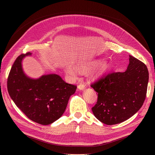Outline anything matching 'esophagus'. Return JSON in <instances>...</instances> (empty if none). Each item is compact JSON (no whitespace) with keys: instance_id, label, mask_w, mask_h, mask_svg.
Returning a JSON list of instances; mask_svg holds the SVG:
<instances>
[{"instance_id":"34e87169","label":"esophagus","mask_w":155,"mask_h":155,"mask_svg":"<svg viewBox=\"0 0 155 155\" xmlns=\"http://www.w3.org/2000/svg\"><path fill=\"white\" fill-rule=\"evenodd\" d=\"M85 85H83V84H79V85L78 86V89H79V90H81V91H83V90H84V89H85Z\"/></svg>"}]
</instances>
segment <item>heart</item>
<instances>
[{"label": "heart", "instance_id": "heart-1", "mask_svg": "<svg viewBox=\"0 0 155 155\" xmlns=\"http://www.w3.org/2000/svg\"><path fill=\"white\" fill-rule=\"evenodd\" d=\"M103 61L101 59H96V60H93L91 61H89L87 63H83L81 64H79L78 65V70H80L82 72H87L89 70H91L92 69L97 68V70L94 72L91 73L89 74V77H90L91 79H94L97 77H98L100 75H101L103 73L105 72L107 70H108L109 67V64L104 63L103 64ZM65 70H66V72L68 74V76L71 78V79H74L76 78L77 76V70L75 69L74 67L72 66H69L67 67L66 68H65Z\"/></svg>", "mask_w": 155, "mask_h": 155}]
</instances>
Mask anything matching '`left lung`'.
<instances>
[{"label": "left lung", "instance_id": "left-lung-1", "mask_svg": "<svg viewBox=\"0 0 155 155\" xmlns=\"http://www.w3.org/2000/svg\"><path fill=\"white\" fill-rule=\"evenodd\" d=\"M149 72L143 63L129 55V63L124 72H112L91 85L97 92L94 115L106 125L128 120L140 110L146 97Z\"/></svg>", "mask_w": 155, "mask_h": 155}]
</instances>
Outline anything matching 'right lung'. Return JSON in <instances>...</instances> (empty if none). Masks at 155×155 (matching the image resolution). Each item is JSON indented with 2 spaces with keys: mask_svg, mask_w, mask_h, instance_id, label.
Returning a JSON list of instances; mask_svg holds the SVG:
<instances>
[{
  "mask_svg": "<svg viewBox=\"0 0 155 155\" xmlns=\"http://www.w3.org/2000/svg\"><path fill=\"white\" fill-rule=\"evenodd\" d=\"M31 53L16 59L9 74L8 91L13 102L30 120L49 125L61 116L70 96L77 87L64 81L59 75H43L38 79L28 77L23 71L22 61Z\"/></svg>",
  "mask_w": 155,
  "mask_h": 155,
  "instance_id": "obj_1",
  "label": "right lung"
}]
</instances>
